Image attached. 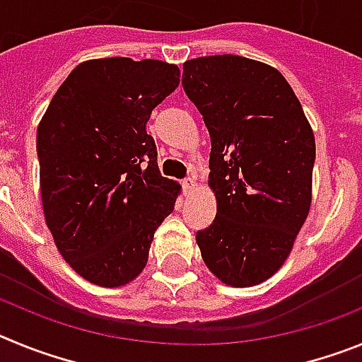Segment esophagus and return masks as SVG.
I'll use <instances>...</instances> for the list:
<instances>
[{
  "instance_id": "esophagus-1",
  "label": "esophagus",
  "mask_w": 362,
  "mask_h": 362,
  "mask_svg": "<svg viewBox=\"0 0 362 362\" xmlns=\"http://www.w3.org/2000/svg\"><path fill=\"white\" fill-rule=\"evenodd\" d=\"M194 188H196V179H194V177L185 179V181H183L185 194H192V192H194Z\"/></svg>"
}]
</instances>
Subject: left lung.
Listing matches in <instances>:
<instances>
[{"instance_id":"1","label":"left lung","mask_w":362,"mask_h":362,"mask_svg":"<svg viewBox=\"0 0 362 362\" xmlns=\"http://www.w3.org/2000/svg\"><path fill=\"white\" fill-rule=\"evenodd\" d=\"M183 88L209 129L212 225L196 235L228 286H255L286 261L312 204L315 137L283 74L243 56L196 57Z\"/></svg>"}]
</instances>
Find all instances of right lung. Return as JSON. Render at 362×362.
<instances>
[{"label":"right lung","mask_w":362,"mask_h":362,"mask_svg":"<svg viewBox=\"0 0 362 362\" xmlns=\"http://www.w3.org/2000/svg\"><path fill=\"white\" fill-rule=\"evenodd\" d=\"M177 85V65L159 59H88L37 124L45 221L63 259L98 286L136 279L174 210L181 187L159 174L146 121Z\"/></svg>","instance_id":"1"}]
</instances>
